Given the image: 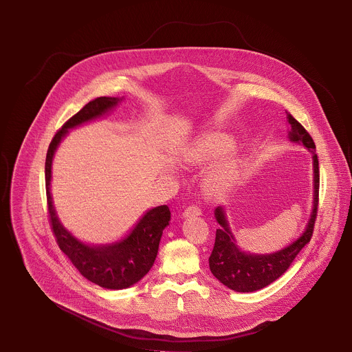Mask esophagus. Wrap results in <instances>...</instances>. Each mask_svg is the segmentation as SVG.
Returning <instances> with one entry per match:
<instances>
[{
  "label": "esophagus",
  "instance_id": "esophagus-1",
  "mask_svg": "<svg viewBox=\"0 0 352 352\" xmlns=\"http://www.w3.org/2000/svg\"><path fill=\"white\" fill-rule=\"evenodd\" d=\"M184 217H195V215H201V210L199 206H188L184 212H183Z\"/></svg>",
  "mask_w": 352,
  "mask_h": 352
}]
</instances>
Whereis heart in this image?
<instances>
[{
    "instance_id": "heart-1",
    "label": "heart",
    "mask_w": 352,
    "mask_h": 352,
    "mask_svg": "<svg viewBox=\"0 0 352 352\" xmlns=\"http://www.w3.org/2000/svg\"><path fill=\"white\" fill-rule=\"evenodd\" d=\"M234 148L232 135L221 131H210L195 138L184 151L187 165L201 166L215 161ZM245 172V161L236 155H228L215 162L204 175V187L211 194H225L234 188Z\"/></svg>"
}]
</instances>
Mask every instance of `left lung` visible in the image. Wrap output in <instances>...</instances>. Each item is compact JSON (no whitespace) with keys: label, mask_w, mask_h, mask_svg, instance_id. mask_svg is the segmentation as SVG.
Wrapping results in <instances>:
<instances>
[{"label":"left lung","mask_w":352,"mask_h":352,"mask_svg":"<svg viewBox=\"0 0 352 352\" xmlns=\"http://www.w3.org/2000/svg\"><path fill=\"white\" fill-rule=\"evenodd\" d=\"M286 113L287 122L290 124V141L296 144H302L313 154V210L310 214V219L306 225V229L298 240H296L293 244L280 251L268 254H254L243 252L236 245V239L229 228V222L226 219L223 207L219 206L215 208L214 215L221 228L217 229L215 244L211 256L208 257L210 270L221 283L239 293H252L264 289L265 286L276 280L279 276H282L292 265L296 256L310 241L313 236L320 187V170L318 158L316 154V145L313 142V138L303 129L301 123L296 120L292 113Z\"/></svg>","instance_id":"1"}]
</instances>
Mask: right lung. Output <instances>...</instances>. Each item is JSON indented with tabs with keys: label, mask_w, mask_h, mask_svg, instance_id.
Here are the masks:
<instances>
[{
	"label": "right lung",
	"mask_w": 352,
	"mask_h": 352,
	"mask_svg": "<svg viewBox=\"0 0 352 352\" xmlns=\"http://www.w3.org/2000/svg\"><path fill=\"white\" fill-rule=\"evenodd\" d=\"M119 98H98L89 101L56 131L46 155V194L51 229L56 243L80 274L95 285L109 290L127 289L140 282L153 267L162 230L169 225L168 206H157L146 211L135 228L123 240L107 245H88L77 240L59 222L50 192L51 164L54 153L70 129L98 119L116 107Z\"/></svg>",
	"instance_id": "right-lung-1"
}]
</instances>
